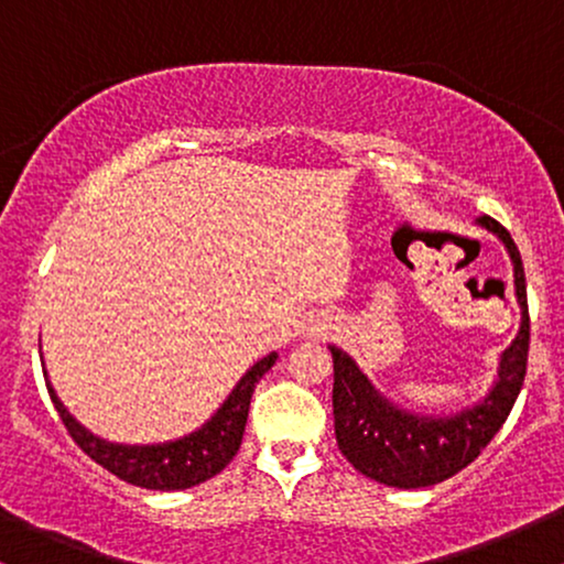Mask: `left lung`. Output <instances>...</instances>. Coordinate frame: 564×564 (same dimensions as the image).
I'll return each instance as SVG.
<instances>
[{
    "instance_id": "obj_1",
    "label": "left lung",
    "mask_w": 564,
    "mask_h": 564,
    "mask_svg": "<svg viewBox=\"0 0 564 564\" xmlns=\"http://www.w3.org/2000/svg\"><path fill=\"white\" fill-rule=\"evenodd\" d=\"M477 225L507 246L522 310L520 332L501 352L498 379L482 400L448 416L413 413L384 398L345 349L328 347L334 358V432L339 451L355 469L390 488H430L469 467L507 422L525 381L530 318L520 249L496 219L480 217Z\"/></svg>"
}]
</instances>
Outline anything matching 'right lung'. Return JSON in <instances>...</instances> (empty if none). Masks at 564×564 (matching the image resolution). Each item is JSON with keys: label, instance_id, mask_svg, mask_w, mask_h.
Instances as JSON below:
<instances>
[{"label": "right lung", "instance_id": "right-lung-1", "mask_svg": "<svg viewBox=\"0 0 564 564\" xmlns=\"http://www.w3.org/2000/svg\"><path fill=\"white\" fill-rule=\"evenodd\" d=\"M275 360L278 352H270L264 355L262 360H257V364L243 373L241 381L232 387V392L225 398V403L217 408L215 416L206 419L196 432L177 440H166V443L151 445H127L97 437L95 432H89L82 422H76L74 413L61 403L53 384H50L47 371H44V379H47L50 398H53L68 435L74 437V443L79 445L93 462L111 471L119 480L138 485V488L185 490L219 475V471L232 462V456L241 448L246 419H249V403L251 394H254L257 381L273 368Z\"/></svg>", "mask_w": 564, "mask_h": 564}]
</instances>
